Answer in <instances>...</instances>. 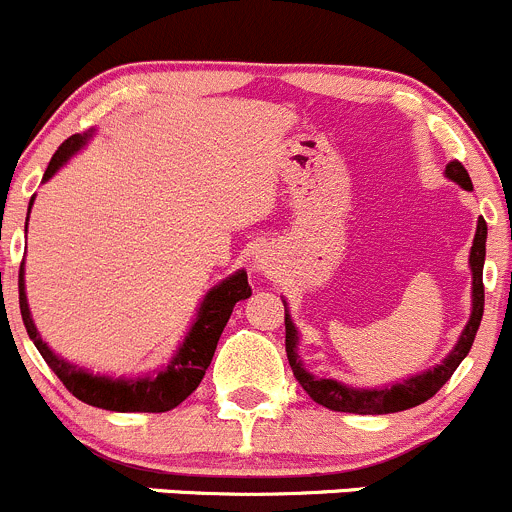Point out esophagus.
Wrapping results in <instances>:
<instances>
[{"label":"esophagus","mask_w":512,"mask_h":512,"mask_svg":"<svg viewBox=\"0 0 512 512\" xmlns=\"http://www.w3.org/2000/svg\"><path fill=\"white\" fill-rule=\"evenodd\" d=\"M252 267H255L257 275H265V277L275 275V272H277L275 257H272V252H267V250L257 252L255 260H252Z\"/></svg>","instance_id":"esophagus-1"}]
</instances>
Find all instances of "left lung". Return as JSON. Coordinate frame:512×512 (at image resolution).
<instances>
[{
    "label": "left lung",
    "mask_w": 512,
    "mask_h": 512,
    "mask_svg": "<svg viewBox=\"0 0 512 512\" xmlns=\"http://www.w3.org/2000/svg\"><path fill=\"white\" fill-rule=\"evenodd\" d=\"M445 177L453 182H458L463 190H473V182H470L468 170H465L460 162H450L445 167ZM485 240H488V225H485L483 217H478V227H475L473 247H470V272H473V307H470V320L465 322L463 332H460L458 342H455L453 350L448 352L440 365L430 367V370L418 372V375L405 377L403 382H393V385H385V388H352L340 380H332V377H315L312 372L305 370L300 355H297V345H300V332H297L295 322H292L290 310H287V300H282L285 305V347H287V360H290L292 372H295L297 382L302 385L307 395L315 400L322 408L337 410V413H355V415H388V413H400V410L415 408V405L425 403V400L433 398L445 382L450 380L455 370H458L460 362L465 360V355L470 352L475 340V332H478L480 320H483V305H485V290H483V265H485Z\"/></svg>",
    "instance_id": "left-lung-1"
}]
</instances>
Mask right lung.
<instances>
[{
	"instance_id": "add662e5",
	"label": "right lung",
	"mask_w": 512,
	"mask_h": 512,
	"mask_svg": "<svg viewBox=\"0 0 512 512\" xmlns=\"http://www.w3.org/2000/svg\"><path fill=\"white\" fill-rule=\"evenodd\" d=\"M94 130L82 132V135H72L57 152H54L52 162H49L47 172H44L42 182H49L89 140H92ZM34 205V197L29 200V210ZM29 220V217H27ZM252 295L250 285H247V272L237 270L215 287L207 290L202 297L197 315L192 320L190 330H187L185 340L175 350L172 360L160 370H152L147 375L137 377H112V375H94V372L84 370V367L74 365V362L59 357L47 342L39 335L37 325L32 320L27 302V290H24V262L19 267V310H22L24 327L27 335L32 337L34 347L39 355L44 357L54 375L64 382V388L82 403L94 405L102 410H114V413H165V410L177 408L182 400L190 398L197 390V385L205 377V370L210 367L212 355L217 350V340H220L222 330H225L227 320L232 315V307L240 300H247Z\"/></svg>"
}]
</instances>
